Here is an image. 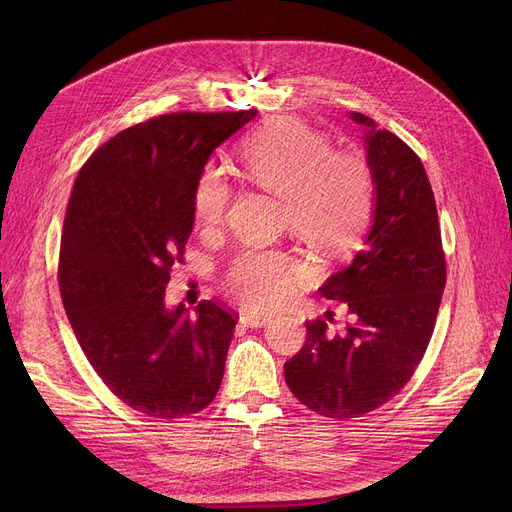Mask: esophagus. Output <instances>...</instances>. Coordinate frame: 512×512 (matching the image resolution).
Returning <instances> with one entry per match:
<instances>
[{"instance_id":"obj_1","label":"esophagus","mask_w":512,"mask_h":512,"mask_svg":"<svg viewBox=\"0 0 512 512\" xmlns=\"http://www.w3.org/2000/svg\"><path fill=\"white\" fill-rule=\"evenodd\" d=\"M240 321L245 326H249V328H261V326H265L267 321H270V315H263V313H259V315H255V313H245L240 317Z\"/></svg>"}]
</instances>
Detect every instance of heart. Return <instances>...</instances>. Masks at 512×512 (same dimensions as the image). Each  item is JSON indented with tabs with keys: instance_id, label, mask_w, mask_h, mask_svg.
<instances>
[{
	"instance_id": "obj_1",
	"label": "heart",
	"mask_w": 512,
	"mask_h": 512,
	"mask_svg": "<svg viewBox=\"0 0 512 512\" xmlns=\"http://www.w3.org/2000/svg\"><path fill=\"white\" fill-rule=\"evenodd\" d=\"M242 166L263 191L286 201L292 228L319 251H351L369 224L375 186L365 159L334 153L301 120L280 118L253 132L242 147ZM230 195L222 170L209 166L199 174L193 211L203 230L222 226ZM305 276V267L288 255L247 251L230 265L226 284L242 305L272 309L292 297Z\"/></svg>"
}]
</instances>
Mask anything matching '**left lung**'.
<instances>
[{
  "instance_id": "left-lung-1",
  "label": "left lung",
  "mask_w": 512,
  "mask_h": 512,
  "mask_svg": "<svg viewBox=\"0 0 512 512\" xmlns=\"http://www.w3.org/2000/svg\"><path fill=\"white\" fill-rule=\"evenodd\" d=\"M363 128L373 176L371 224L344 270L319 288L351 313L342 334L307 321V340L284 365L290 392L317 415L353 419L375 411L411 380L432 338L446 265L432 184L421 159L396 134Z\"/></svg>"
}]
</instances>
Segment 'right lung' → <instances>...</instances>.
<instances>
[{
	"instance_id": "right-lung-1",
	"label": "right lung",
	"mask_w": 512,
	"mask_h": 512,
	"mask_svg": "<svg viewBox=\"0 0 512 512\" xmlns=\"http://www.w3.org/2000/svg\"><path fill=\"white\" fill-rule=\"evenodd\" d=\"M257 116L168 114L130 126L78 172L60 247V292L103 384L157 419L205 409L220 390L236 319L213 301L166 305L193 191L211 153Z\"/></svg>"
}]
</instances>
